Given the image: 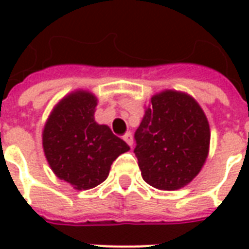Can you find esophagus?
Here are the masks:
<instances>
[{
	"label": "esophagus",
	"instance_id": "1",
	"mask_svg": "<svg viewBox=\"0 0 249 249\" xmlns=\"http://www.w3.org/2000/svg\"><path fill=\"white\" fill-rule=\"evenodd\" d=\"M123 139H124L125 142H126V144H128L129 146L133 145V136H132V133H130V132H126Z\"/></svg>",
	"mask_w": 249,
	"mask_h": 249
}]
</instances>
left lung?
Segmentation results:
<instances>
[{
  "label": "left lung",
  "mask_w": 249,
  "mask_h": 249,
  "mask_svg": "<svg viewBox=\"0 0 249 249\" xmlns=\"http://www.w3.org/2000/svg\"><path fill=\"white\" fill-rule=\"evenodd\" d=\"M135 140V155L145 183L162 191H176L201 171L211 132L195 98L164 90L151 98Z\"/></svg>",
  "instance_id": "obj_1"
}]
</instances>
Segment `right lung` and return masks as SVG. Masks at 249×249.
Returning a JSON list of instances; mask_svg holds the SVG:
<instances>
[{"mask_svg":"<svg viewBox=\"0 0 249 249\" xmlns=\"http://www.w3.org/2000/svg\"><path fill=\"white\" fill-rule=\"evenodd\" d=\"M96 105L92 93H71L54 107L42 130V146L52 171L78 191L103 183L112 162L129 151L108 125L94 121Z\"/></svg>","mask_w":249,"mask_h":249,"instance_id":"1","label":"right lung"}]
</instances>
